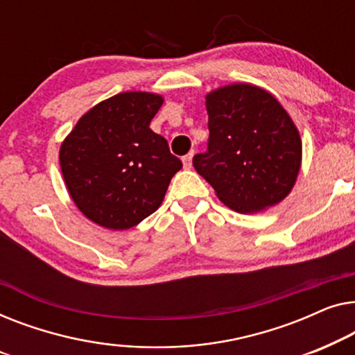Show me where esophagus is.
Wrapping results in <instances>:
<instances>
[{"mask_svg": "<svg viewBox=\"0 0 355 355\" xmlns=\"http://www.w3.org/2000/svg\"><path fill=\"white\" fill-rule=\"evenodd\" d=\"M183 167L184 168H191V166H193V153H189V154H187V156H183Z\"/></svg>", "mask_w": 355, "mask_h": 355, "instance_id": "obj_1", "label": "esophagus"}]
</instances>
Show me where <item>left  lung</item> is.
<instances>
[{"label": "left lung", "instance_id": "1", "mask_svg": "<svg viewBox=\"0 0 355 355\" xmlns=\"http://www.w3.org/2000/svg\"><path fill=\"white\" fill-rule=\"evenodd\" d=\"M207 151L193 157L217 198L239 214L283 201L301 168L302 143L291 117L270 93L249 83L206 96Z\"/></svg>", "mask_w": 355, "mask_h": 355}]
</instances>
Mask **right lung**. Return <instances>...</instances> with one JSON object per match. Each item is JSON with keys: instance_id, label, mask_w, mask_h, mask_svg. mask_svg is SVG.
Returning a JSON list of instances; mask_svg holds the SVG:
<instances>
[{"instance_id": "1", "label": "right lung", "mask_w": 355, "mask_h": 355, "mask_svg": "<svg viewBox=\"0 0 355 355\" xmlns=\"http://www.w3.org/2000/svg\"><path fill=\"white\" fill-rule=\"evenodd\" d=\"M162 96L119 93L80 117L59 162L72 201L89 220L128 230L156 212L182 161L149 128Z\"/></svg>"}]
</instances>
